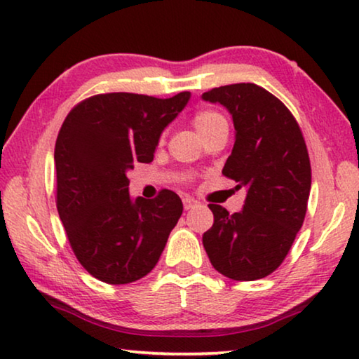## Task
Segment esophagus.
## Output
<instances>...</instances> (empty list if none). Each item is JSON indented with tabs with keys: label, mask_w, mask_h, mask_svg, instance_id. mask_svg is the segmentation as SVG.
<instances>
[{
	"label": "esophagus",
	"mask_w": 359,
	"mask_h": 359,
	"mask_svg": "<svg viewBox=\"0 0 359 359\" xmlns=\"http://www.w3.org/2000/svg\"><path fill=\"white\" fill-rule=\"evenodd\" d=\"M182 201H184V208H185L187 211L191 210V208H195L198 205V201L195 200V198H191V196H184V198H182Z\"/></svg>",
	"instance_id": "esophagus-1"
}]
</instances>
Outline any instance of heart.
Masks as SVG:
<instances>
[{
    "mask_svg": "<svg viewBox=\"0 0 359 359\" xmlns=\"http://www.w3.org/2000/svg\"><path fill=\"white\" fill-rule=\"evenodd\" d=\"M194 127L203 140L219 128H229L226 117L216 111H201L194 117Z\"/></svg>",
    "mask_w": 359,
    "mask_h": 359,
    "instance_id": "b5f03b06",
    "label": "heart"
}]
</instances>
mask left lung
Masks as SVG:
<instances>
[{
	"label": "left lung",
	"instance_id": "obj_1",
	"mask_svg": "<svg viewBox=\"0 0 359 359\" xmlns=\"http://www.w3.org/2000/svg\"><path fill=\"white\" fill-rule=\"evenodd\" d=\"M201 98L232 116L235 143L222 174L247 190L238 212L208 205L214 224L203 247L229 279H263L285 259L306 214L311 165L302 130L282 101L255 83L224 85Z\"/></svg>",
	"mask_w": 359,
	"mask_h": 359
}]
</instances>
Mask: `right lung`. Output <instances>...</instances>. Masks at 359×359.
<instances>
[{
	"label": "right lung",
	"mask_w": 359,
	"mask_h": 359,
	"mask_svg": "<svg viewBox=\"0 0 359 359\" xmlns=\"http://www.w3.org/2000/svg\"><path fill=\"white\" fill-rule=\"evenodd\" d=\"M190 96L96 95L64 121L55 148L57 212L77 259L95 279L130 283L159 261L184 205L170 190L154 200L132 198L127 172L153 161L163 130Z\"/></svg>",
	"instance_id": "obj_1"
}]
</instances>
